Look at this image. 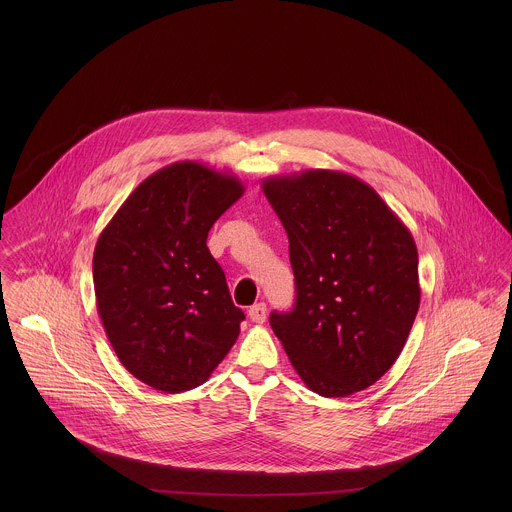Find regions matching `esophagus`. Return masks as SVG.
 <instances>
[{"label":"esophagus","mask_w":512,"mask_h":512,"mask_svg":"<svg viewBox=\"0 0 512 512\" xmlns=\"http://www.w3.org/2000/svg\"><path fill=\"white\" fill-rule=\"evenodd\" d=\"M266 315H268V309H266V303H256L248 309V317L254 321V323H264L266 321Z\"/></svg>","instance_id":"esophagus-1"}]
</instances>
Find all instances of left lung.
<instances>
[{"label": "left lung", "instance_id": "1", "mask_svg": "<svg viewBox=\"0 0 512 512\" xmlns=\"http://www.w3.org/2000/svg\"><path fill=\"white\" fill-rule=\"evenodd\" d=\"M290 240L295 305L270 325L305 386L343 398L400 357L420 307L418 248L380 195L343 171L262 181Z\"/></svg>", "mask_w": 512, "mask_h": 512}]
</instances>
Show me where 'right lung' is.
Masks as SVG:
<instances>
[{"instance_id": "add662e5", "label": "right lung", "mask_w": 512, "mask_h": 512, "mask_svg": "<svg viewBox=\"0 0 512 512\" xmlns=\"http://www.w3.org/2000/svg\"><path fill=\"white\" fill-rule=\"evenodd\" d=\"M242 195L236 175L177 161L142 181L98 236V315L120 363L155 390L201 386L238 339L244 313L207 236Z\"/></svg>"}]
</instances>
